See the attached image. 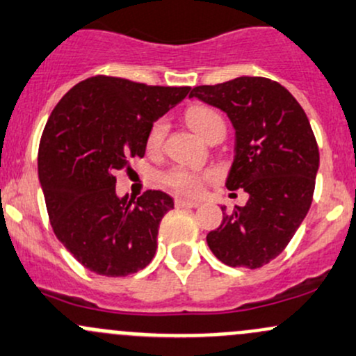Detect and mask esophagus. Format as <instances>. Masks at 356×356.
Returning a JSON list of instances; mask_svg holds the SVG:
<instances>
[{"mask_svg": "<svg viewBox=\"0 0 356 356\" xmlns=\"http://www.w3.org/2000/svg\"><path fill=\"white\" fill-rule=\"evenodd\" d=\"M175 207L177 208H196V207H200V201H191V200H182V197H179V200H175Z\"/></svg>", "mask_w": 356, "mask_h": 356, "instance_id": "esophagus-1", "label": "esophagus"}]
</instances>
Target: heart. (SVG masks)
Segmentation results:
<instances>
[{
    "mask_svg": "<svg viewBox=\"0 0 356 356\" xmlns=\"http://www.w3.org/2000/svg\"><path fill=\"white\" fill-rule=\"evenodd\" d=\"M186 119H188L189 126L196 134H200L201 138H207L208 133L216 126L223 124L222 115L216 111L209 109V107L204 106H196L191 107L186 114ZM167 126L163 121H156L155 124L149 129L148 138H147V147L149 152H156L162 147L163 136H165ZM204 175L196 174V172L189 170V168L175 165L163 174V182L168 186V188L179 191V193L184 194H196L201 188V181H203Z\"/></svg>",
    "mask_w": 356,
    "mask_h": 356,
    "instance_id": "1",
    "label": "heart"
}]
</instances>
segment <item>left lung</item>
Instances as JSON below:
<instances>
[{"label":"left lung","instance_id":"8db88e82","mask_svg":"<svg viewBox=\"0 0 356 356\" xmlns=\"http://www.w3.org/2000/svg\"><path fill=\"white\" fill-rule=\"evenodd\" d=\"M189 97L228 115L235 155L225 186L249 194L245 207L223 213L208 247L227 266H264L283 252L312 203L319 148L309 119L285 87L261 76L194 87Z\"/></svg>","mask_w":356,"mask_h":356}]
</instances>
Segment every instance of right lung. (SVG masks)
Wrapping results in <instances>:
<instances>
[{
	"label": "right lung",
	"mask_w": 356,
	"mask_h": 356,
	"mask_svg": "<svg viewBox=\"0 0 356 356\" xmlns=\"http://www.w3.org/2000/svg\"><path fill=\"white\" fill-rule=\"evenodd\" d=\"M189 87H148L92 76L59 100L39 145V181L56 237L78 263L104 276H128L152 263L174 200L149 189L118 196L115 172L143 156L153 122Z\"/></svg>",
	"instance_id": "add662e5"
}]
</instances>
